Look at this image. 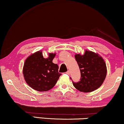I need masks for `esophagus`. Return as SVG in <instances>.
I'll return each instance as SVG.
<instances>
[{
	"mask_svg": "<svg viewBox=\"0 0 124 124\" xmlns=\"http://www.w3.org/2000/svg\"><path fill=\"white\" fill-rule=\"evenodd\" d=\"M66 74L69 75V74H70V71H69V70H68V71L66 72Z\"/></svg>",
	"mask_w": 124,
	"mask_h": 124,
	"instance_id": "obj_1",
	"label": "esophagus"
}]
</instances>
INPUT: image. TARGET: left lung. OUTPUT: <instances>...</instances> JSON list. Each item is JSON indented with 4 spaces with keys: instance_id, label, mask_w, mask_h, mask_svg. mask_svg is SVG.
Returning a JSON list of instances; mask_svg holds the SVG:
<instances>
[{
    "instance_id": "obj_1",
    "label": "left lung",
    "mask_w": 124,
    "mask_h": 124,
    "mask_svg": "<svg viewBox=\"0 0 124 124\" xmlns=\"http://www.w3.org/2000/svg\"><path fill=\"white\" fill-rule=\"evenodd\" d=\"M75 58L79 67L81 77L80 81L77 83L72 82L74 87L85 93L98 89L106 77L107 68L103 59L98 54L87 50L83 55L76 54Z\"/></svg>"
}]
</instances>
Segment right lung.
Instances as JSON below:
<instances>
[{
	"label": "right lung",
	"instance_id": "right-lung-1",
	"mask_svg": "<svg viewBox=\"0 0 124 124\" xmlns=\"http://www.w3.org/2000/svg\"><path fill=\"white\" fill-rule=\"evenodd\" d=\"M55 54L49 53L47 58L43 57L41 51L28 56L25 61L23 74L25 81L35 90L47 91L54 87L62 74L59 66L53 62Z\"/></svg>",
	"mask_w": 124,
	"mask_h": 124
}]
</instances>
